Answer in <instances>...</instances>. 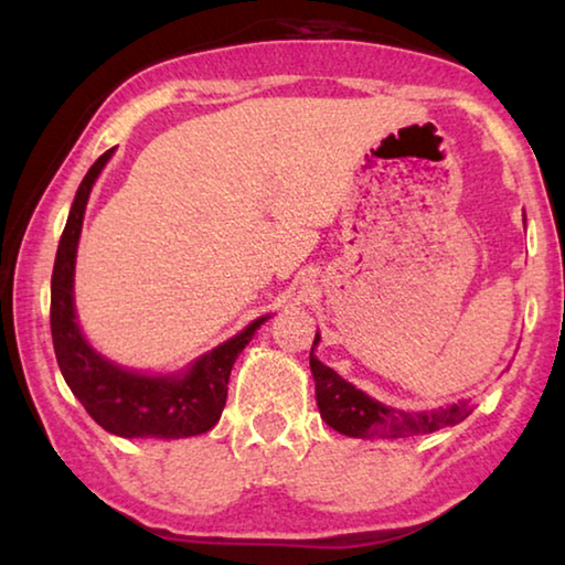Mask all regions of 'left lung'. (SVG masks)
<instances>
[{"instance_id": "1", "label": "left lung", "mask_w": 565, "mask_h": 565, "mask_svg": "<svg viewBox=\"0 0 565 565\" xmlns=\"http://www.w3.org/2000/svg\"><path fill=\"white\" fill-rule=\"evenodd\" d=\"M313 339V347H317ZM311 347V374L317 381V404L321 411V418L343 436L351 438H404L414 434H431L438 428L456 426L471 414V406L454 404L438 411H424V414H404V411L388 408L379 401L369 398L363 391L351 386L343 381L337 371L323 366V363L313 356Z\"/></svg>"}]
</instances>
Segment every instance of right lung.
<instances>
[{
  "mask_svg": "<svg viewBox=\"0 0 565 565\" xmlns=\"http://www.w3.org/2000/svg\"><path fill=\"white\" fill-rule=\"evenodd\" d=\"M114 149L94 161L87 177L76 189L70 218L56 248L52 271V341L56 363L72 394L82 401L87 414L104 431L124 438H186L206 434L222 416L228 391V376L238 353L252 341L254 331L266 319L254 323L228 339L222 347L204 353L184 376H141L124 371L102 359L74 321V259L82 234V218L87 209L92 184L107 164Z\"/></svg>",
  "mask_w": 565,
  "mask_h": 565,
  "instance_id": "obj_1",
  "label": "right lung"
}]
</instances>
